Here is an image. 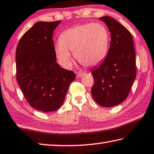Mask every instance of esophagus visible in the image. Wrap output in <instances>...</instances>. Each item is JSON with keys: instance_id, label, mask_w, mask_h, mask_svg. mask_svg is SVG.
Instances as JSON below:
<instances>
[{"instance_id": "esophagus-1", "label": "esophagus", "mask_w": 154, "mask_h": 154, "mask_svg": "<svg viewBox=\"0 0 154 154\" xmlns=\"http://www.w3.org/2000/svg\"><path fill=\"white\" fill-rule=\"evenodd\" d=\"M83 76V73H81V72H77V78H79Z\"/></svg>"}]
</instances>
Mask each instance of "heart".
Segmentation results:
<instances>
[{"label":"heart","instance_id":"heart-1","mask_svg":"<svg viewBox=\"0 0 154 154\" xmlns=\"http://www.w3.org/2000/svg\"><path fill=\"white\" fill-rule=\"evenodd\" d=\"M110 35L101 23H86L63 32L60 41L56 43L55 53L61 65L71 66L74 53L77 60L85 66H94L105 59L108 54Z\"/></svg>","mask_w":154,"mask_h":154}]
</instances>
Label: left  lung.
<instances>
[{
	"label": "left lung",
	"mask_w": 154,
	"mask_h": 154,
	"mask_svg": "<svg viewBox=\"0 0 154 154\" xmlns=\"http://www.w3.org/2000/svg\"><path fill=\"white\" fill-rule=\"evenodd\" d=\"M110 33V48L104 60L91 69V94L97 104L112 107L127 99L136 77L133 37L125 27L109 16L99 18Z\"/></svg>",
	"instance_id": "8db88e82"
}]
</instances>
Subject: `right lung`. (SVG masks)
<instances>
[{
  "mask_svg": "<svg viewBox=\"0 0 154 154\" xmlns=\"http://www.w3.org/2000/svg\"><path fill=\"white\" fill-rule=\"evenodd\" d=\"M60 22H37L23 35L16 50L17 81L29 104L44 112L60 108L75 79L73 72L56 62L52 36Z\"/></svg>",
  "mask_w": 154,
  "mask_h": 154,
  "instance_id": "add662e5",
  "label": "right lung"
}]
</instances>
